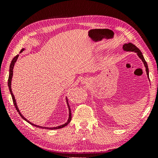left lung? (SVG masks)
<instances>
[{
  "instance_id": "left-lung-1",
  "label": "left lung",
  "mask_w": 158,
  "mask_h": 158,
  "mask_svg": "<svg viewBox=\"0 0 158 158\" xmlns=\"http://www.w3.org/2000/svg\"><path fill=\"white\" fill-rule=\"evenodd\" d=\"M123 49L125 51H132V52H135L137 54V55L139 57L140 59H142V61L144 63V64L146 67V71H147V74L148 75V77L149 78V74H148V65L147 61H145V59L144 58V56L142 55V52L139 50V48H137L135 45H133L131 43H128V44H126L124 45H123Z\"/></svg>"
}]
</instances>
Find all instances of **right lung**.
<instances>
[{
    "label": "right lung",
    "mask_w": 158,
    "mask_h": 158,
    "mask_svg": "<svg viewBox=\"0 0 158 158\" xmlns=\"http://www.w3.org/2000/svg\"><path fill=\"white\" fill-rule=\"evenodd\" d=\"M23 50H24V49H23H23L21 50V52H23ZM18 56H19V54H18V55H16L15 57H14V58H13L12 61H11V64H10V74H9V78H8V87H9L10 91V93H11V97H12V100H13L14 105V106H15V108H16V110L18 111L19 114H20V115H21V117H22L23 119L25 120V121L27 122L28 123H29V124H31L32 126H34V127H37V128H45V129H59V128H64V127H65V126H67L68 124H69V123H70V121H71V119H72L71 110H70V106H69V105H68V102H67V103H68V108H69V118H68V122H67L66 123H65V124H63V125H61V126H59V127H54V128H46V127H39V126H36V125H35V124H32V123L30 122L29 121H28L27 119H25V117H24L23 116L22 114H21V112L19 111L18 107H17V105H16V100H15V98H14V94H13V93H12V91H11V79H12V75H13V68H14V64H15V63H16L17 59H18ZM67 101H68V100H67Z\"/></svg>",
    "instance_id": "add662e5"
}]
</instances>
